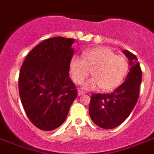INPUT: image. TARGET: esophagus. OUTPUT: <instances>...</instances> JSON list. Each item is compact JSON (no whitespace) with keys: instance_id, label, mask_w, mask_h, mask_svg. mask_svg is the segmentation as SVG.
Instances as JSON below:
<instances>
[{"instance_id":"34e87169","label":"esophagus","mask_w":154,"mask_h":154,"mask_svg":"<svg viewBox=\"0 0 154 154\" xmlns=\"http://www.w3.org/2000/svg\"><path fill=\"white\" fill-rule=\"evenodd\" d=\"M85 92L82 91V90H78V95L79 96H82V95H84Z\"/></svg>"}]
</instances>
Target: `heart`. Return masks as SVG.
Wrapping results in <instances>:
<instances>
[{
  "label": "heart",
  "mask_w": 154,
  "mask_h": 154,
  "mask_svg": "<svg viewBox=\"0 0 154 154\" xmlns=\"http://www.w3.org/2000/svg\"><path fill=\"white\" fill-rule=\"evenodd\" d=\"M129 61L125 56L116 55L107 47H96L85 50L82 58L75 57L70 64L72 79L81 85L92 74L94 77L85 84V89L109 91L119 85L126 76Z\"/></svg>",
  "instance_id": "obj_1"
}]
</instances>
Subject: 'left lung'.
I'll list each match as a JSON object with an SVG mask.
<instances>
[{"instance_id":"1","label":"left lung","mask_w":154,"mask_h":154,"mask_svg":"<svg viewBox=\"0 0 154 154\" xmlns=\"http://www.w3.org/2000/svg\"><path fill=\"white\" fill-rule=\"evenodd\" d=\"M123 53L130 65L125 82L111 94H94L90 100V117L102 129H113L120 125L131 113L138 99L142 77L141 67L136 56L128 50H123Z\"/></svg>"}]
</instances>
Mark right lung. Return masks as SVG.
Instances as JSON below:
<instances>
[{
    "label": "right lung",
    "instance_id": "obj_1",
    "mask_svg": "<svg viewBox=\"0 0 154 154\" xmlns=\"http://www.w3.org/2000/svg\"><path fill=\"white\" fill-rule=\"evenodd\" d=\"M73 43V39L61 37L45 40L31 50L20 68V101L30 122L45 131L64 123L77 97L69 77Z\"/></svg>",
    "mask_w": 154,
    "mask_h": 154
}]
</instances>
